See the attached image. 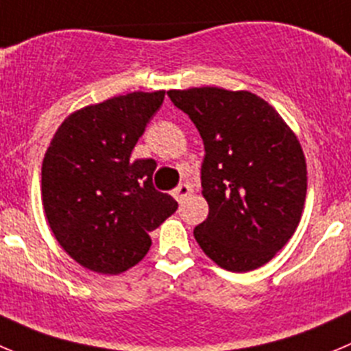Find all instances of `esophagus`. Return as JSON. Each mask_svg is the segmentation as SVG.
Here are the masks:
<instances>
[{"instance_id":"34e87169","label":"esophagus","mask_w":351,"mask_h":351,"mask_svg":"<svg viewBox=\"0 0 351 351\" xmlns=\"http://www.w3.org/2000/svg\"><path fill=\"white\" fill-rule=\"evenodd\" d=\"M191 192H192V186L189 185V183H180L175 191H173V195H175L176 201L183 202L189 195H191Z\"/></svg>"}]
</instances>
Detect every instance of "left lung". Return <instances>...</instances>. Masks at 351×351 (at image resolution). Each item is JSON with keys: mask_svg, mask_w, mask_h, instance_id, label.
Masks as SVG:
<instances>
[{"mask_svg": "<svg viewBox=\"0 0 351 351\" xmlns=\"http://www.w3.org/2000/svg\"><path fill=\"white\" fill-rule=\"evenodd\" d=\"M204 142L202 195L209 215L194 228L201 250L228 271L268 263L293 237L306 197V162L291 128L250 91L169 90Z\"/></svg>", "mask_w": 351, "mask_h": 351, "instance_id": "left-lung-1", "label": "left lung"}]
</instances>
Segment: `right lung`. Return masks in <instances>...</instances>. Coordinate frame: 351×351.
I'll list each match as a JSON object with an SVG mask.
<instances>
[{
    "label": "right lung",
    "mask_w": 351,
    "mask_h": 351,
    "mask_svg": "<svg viewBox=\"0 0 351 351\" xmlns=\"http://www.w3.org/2000/svg\"><path fill=\"white\" fill-rule=\"evenodd\" d=\"M165 91L119 95L67 117L48 147L41 194L65 253L98 274L117 275L149 251V232L178 209L156 191L154 159L131 160Z\"/></svg>",
    "instance_id": "right-lung-1"
}]
</instances>
